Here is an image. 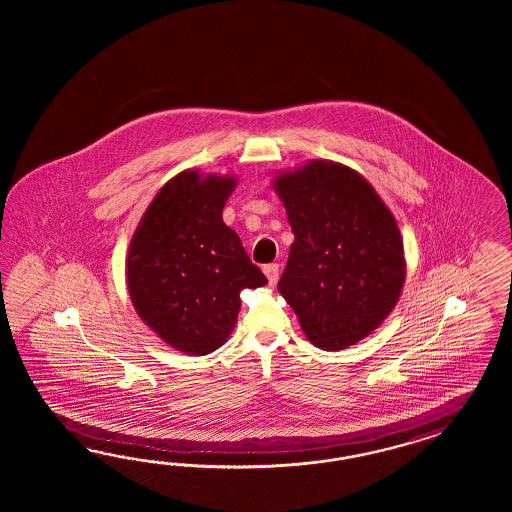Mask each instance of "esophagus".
Segmentation results:
<instances>
[{
	"label": "esophagus",
	"instance_id": "1",
	"mask_svg": "<svg viewBox=\"0 0 512 512\" xmlns=\"http://www.w3.org/2000/svg\"><path fill=\"white\" fill-rule=\"evenodd\" d=\"M263 270L264 274H266V278H268V283H270V285H276L279 279V264H266Z\"/></svg>",
	"mask_w": 512,
	"mask_h": 512
}]
</instances>
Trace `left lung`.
Returning <instances> with one entry per match:
<instances>
[{"instance_id": "obj_1", "label": "left lung", "mask_w": 512, "mask_h": 512, "mask_svg": "<svg viewBox=\"0 0 512 512\" xmlns=\"http://www.w3.org/2000/svg\"><path fill=\"white\" fill-rule=\"evenodd\" d=\"M274 191L295 234L279 293L315 347L364 340L402 295L407 264L392 212L362 174L326 159L279 172Z\"/></svg>"}]
</instances>
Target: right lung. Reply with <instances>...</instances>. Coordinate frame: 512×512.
<instances>
[{
    "label": "right lung",
    "instance_id": "obj_1",
    "mask_svg": "<svg viewBox=\"0 0 512 512\" xmlns=\"http://www.w3.org/2000/svg\"><path fill=\"white\" fill-rule=\"evenodd\" d=\"M234 176L187 169L157 191L131 238L125 279L140 319L186 355L202 357L231 336L240 293L268 281L240 236L223 223Z\"/></svg>",
    "mask_w": 512,
    "mask_h": 512
}]
</instances>
